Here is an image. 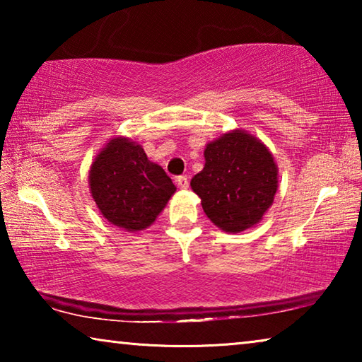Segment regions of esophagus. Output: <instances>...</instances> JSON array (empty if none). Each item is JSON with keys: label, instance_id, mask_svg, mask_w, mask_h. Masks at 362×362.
I'll list each match as a JSON object with an SVG mask.
<instances>
[{"label": "esophagus", "instance_id": "esophagus-1", "mask_svg": "<svg viewBox=\"0 0 362 362\" xmlns=\"http://www.w3.org/2000/svg\"><path fill=\"white\" fill-rule=\"evenodd\" d=\"M175 182H177V185H179V188H182V189H187V188H188V185H189V182H188V177H187V175H180V177H177Z\"/></svg>", "mask_w": 362, "mask_h": 362}]
</instances>
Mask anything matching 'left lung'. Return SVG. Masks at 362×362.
I'll return each mask as SVG.
<instances>
[{
	"label": "left lung",
	"mask_w": 362,
	"mask_h": 362,
	"mask_svg": "<svg viewBox=\"0 0 362 362\" xmlns=\"http://www.w3.org/2000/svg\"><path fill=\"white\" fill-rule=\"evenodd\" d=\"M204 159L189 185L211 222L228 233L259 223L278 189V166L267 146L236 129L207 144Z\"/></svg>",
	"instance_id": "obj_1"
}]
</instances>
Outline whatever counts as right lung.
Segmentation results:
<instances>
[{
    "instance_id": "right-lung-1",
    "label": "right lung",
    "mask_w": 362,
    "mask_h": 362,
    "mask_svg": "<svg viewBox=\"0 0 362 362\" xmlns=\"http://www.w3.org/2000/svg\"><path fill=\"white\" fill-rule=\"evenodd\" d=\"M89 188L102 216L127 231L150 226L175 193L164 169L126 137L112 139L95 156Z\"/></svg>"
}]
</instances>
